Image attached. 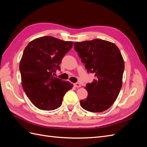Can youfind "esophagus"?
<instances>
[{
	"label": "esophagus",
	"instance_id": "34e87169",
	"mask_svg": "<svg viewBox=\"0 0 147 147\" xmlns=\"http://www.w3.org/2000/svg\"><path fill=\"white\" fill-rule=\"evenodd\" d=\"M74 86H75V87H77V88H79V87H80V86H81L80 84L78 83H74Z\"/></svg>",
	"mask_w": 147,
	"mask_h": 147
}]
</instances>
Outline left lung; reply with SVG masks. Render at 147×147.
Here are the masks:
<instances>
[{"label":"left lung","mask_w":147,"mask_h":147,"mask_svg":"<svg viewBox=\"0 0 147 147\" xmlns=\"http://www.w3.org/2000/svg\"><path fill=\"white\" fill-rule=\"evenodd\" d=\"M88 72L95 79L86 85L88 97L80 100L82 107L91 112H102L116 100L122 87L124 62L115 44L101 39L74 43Z\"/></svg>","instance_id":"obj_1"}]
</instances>
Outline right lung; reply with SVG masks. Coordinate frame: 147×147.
I'll list each match as a JSON object with an SVG mask.
<instances>
[{
	"label": "right lung",
	"mask_w": 147,
	"mask_h": 147,
	"mask_svg": "<svg viewBox=\"0 0 147 147\" xmlns=\"http://www.w3.org/2000/svg\"><path fill=\"white\" fill-rule=\"evenodd\" d=\"M72 42L51 36L31 41L24 49L20 63L22 86L32 103L38 109L53 110L59 108L67 91L73 84L53 76Z\"/></svg>",
	"instance_id": "obj_1"
}]
</instances>
